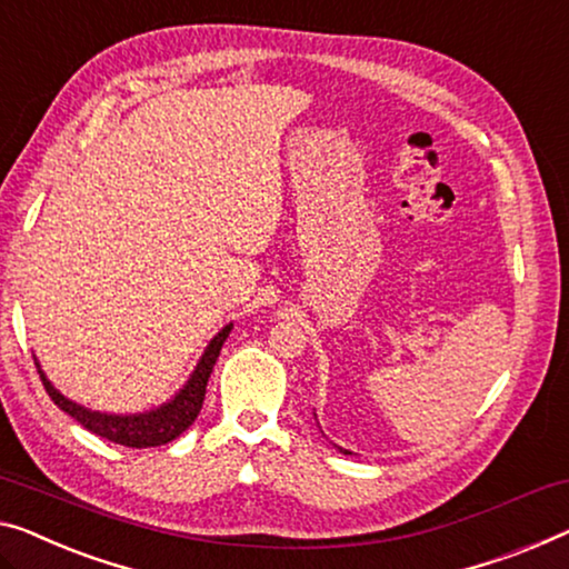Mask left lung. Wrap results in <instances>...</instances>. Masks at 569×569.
<instances>
[{
    "label": "left lung",
    "instance_id": "obj_1",
    "mask_svg": "<svg viewBox=\"0 0 569 569\" xmlns=\"http://www.w3.org/2000/svg\"><path fill=\"white\" fill-rule=\"evenodd\" d=\"M342 452H345V455H350V452H347V449H342Z\"/></svg>",
    "mask_w": 569,
    "mask_h": 569
}]
</instances>
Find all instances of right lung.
I'll return each mask as SVG.
<instances>
[{
	"mask_svg": "<svg viewBox=\"0 0 569 569\" xmlns=\"http://www.w3.org/2000/svg\"><path fill=\"white\" fill-rule=\"evenodd\" d=\"M230 332H232V325H227L222 332L211 339L209 347L201 355L197 370L191 372L189 383H186L181 391L176 393V398H171V401L160 406V409H152L146 413H124V417H120V413H99V411L83 409V406L73 403L71 398H66L63 393L56 391L53 383L46 378V372L40 370L38 360H36V366H38L42 386H46L48 396L53 398V403L58 406V409L66 411L71 419L79 421L83 429L91 431V435L109 439V442H114V445H124V447H138V449L160 447V445L173 442L176 437H181L183 431L191 427L193 419L199 417L203 393H207L209 376L217 366V358H219V352H222V345H224V339L230 337Z\"/></svg>",
	"mask_w": 569,
	"mask_h": 569,
	"instance_id": "1",
	"label": "right lung"
}]
</instances>
